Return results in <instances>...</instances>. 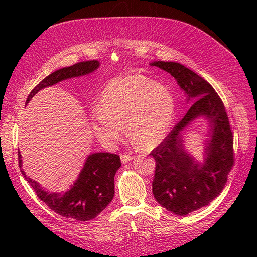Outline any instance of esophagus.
I'll return each mask as SVG.
<instances>
[{
    "label": "esophagus",
    "mask_w": 257,
    "mask_h": 257,
    "mask_svg": "<svg viewBox=\"0 0 257 257\" xmlns=\"http://www.w3.org/2000/svg\"><path fill=\"white\" fill-rule=\"evenodd\" d=\"M132 160H133V157H132V155H130V154H122L121 155V161H122L123 164H126V163H128Z\"/></svg>",
    "instance_id": "esophagus-1"
}]
</instances>
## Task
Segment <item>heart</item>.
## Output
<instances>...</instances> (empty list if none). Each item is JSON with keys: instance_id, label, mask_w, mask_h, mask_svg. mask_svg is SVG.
Instances as JSON below:
<instances>
[{"instance_id": "1", "label": "heart", "mask_w": 257, "mask_h": 257, "mask_svg": "<svg viewBox=\"0 0 257 257\" xmlns=\"http://www.w3.org/2000/svg\"><path fill=\"white\" fill-rule=\"evenodd\" d=\"M175 114V98L166 85L142 75H128L106 84L90 121L93 134L108 148L121 138L123 123L135 144L150 148L166 137Z\"/></svg>"}]
</instances>
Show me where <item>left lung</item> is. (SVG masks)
Returning <instances> with one entry per match:
<instances>
[{
	"instance_id": "obj_1",
	"label": "left lung",
	"mask_w": 257,
	"mask_h": 257,
	"mask_svg": "<svg viewBox=\"0 0 257 257\" xmlns=\"http://www.w3.org/2000/svg\"><path fill=\"white\" fill-rule=\"evenodd\" d=\"M150 65L172 75L186 102L194 103L150 153L157 162L152 182L155 200L168 211L183 216L209 205L223 191L234 165V136L222 99L203 77L177 62L155 61ZM200 117L207 120L209 130L203 162L185 149L183 139L184 131Z\"/></svg>"
}]
</instances>
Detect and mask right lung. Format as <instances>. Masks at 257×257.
Listing matches in <instances>:
<instances>
[{
    "label": "right lung",
    "instance_id": "add662e5",
    "mask_svg": "<svg viewBox=\"0 0 257 257\" xmlns=\"http://www.w3.org/2000/svg\"><path fill=\"white\" fill-rule=\"evenodd\" d=\"M99 67L96 60L79 62L60 68L46 77L31 91L26 105L42 89L60 81L81 77L95 72ZM19 167L27 181L32 186L38 198L60 215L76 221H89L96 217L110 204L114 195V175L121 167L120 157L108 152H95L88 155L81 172L74 183L64 193H50L22 169V160L18 151Z\"/></svg>",
    "mask_w": 257,
    "mask_h": 257
}]
</instances>
